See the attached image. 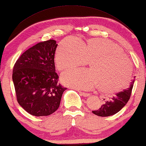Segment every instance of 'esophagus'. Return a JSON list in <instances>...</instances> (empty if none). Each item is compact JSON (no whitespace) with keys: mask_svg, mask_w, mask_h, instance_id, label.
Here are the masks:
<instances>
[{"mask_svg":"<svg viewBox=\"0 0 146 146\" xmlns=\"http://www.w3.org/2000/svg\"><path fill=\"white\" fill-rule=\"evenodd\" d=\"M78 92H79V93L82 95V96H83L84 97H87L90 95L89 93H87V92H82V91H78Z\"/></svg>","mask_w":146,"mask_h":146,"instance_id":"34e87169","label":"esophagus"}]
</instances>
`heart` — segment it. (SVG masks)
<instances>
[{"label":"heart","instance_id":"b5f03b06","mask_svg":"<svg viewBox=\"0 0 146 146\" xmlns=\"http://www.w3.org/2000/svg\"><path fill=\"white\" fill-rule=\"evenodd\" d=\"M89 60V70L64 74L62 80L78 89L98 86L101 92L118 93L131 80L132 65L117 44L105 39H89L77 43L68 38L61 41L56 50L55 61L60 72L74 70Z\"/></svg>","mask_w":146,"mask_h":146}]
</instances>
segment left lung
<instances>
[{
	"label": "left lung",
	"mask_w": 146,
	"mask_h": 146,
	"mask_svg": "<svg viewBox=\"0 0 146 146\" xmlns=\"http://www.w3.org/2000/svg\"><path fill=\"white\" fill-rule=\"evenodd\" d=\"M134 82L135 80H131L128 88L115 94V96L111 98H110V99L106 101L98 110L92 111V113L101 117H107L114 115L119 112L130 98Z\"/></svg>",
	"instance_id": "left-lung-1"
}]
</instances>
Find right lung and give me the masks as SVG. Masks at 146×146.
Instances as JSON below:
<instances>
[{
    "instance_id": "obj_1",
    "label": "right lung",
    "mask_w": 146,
    "mask_h": 146,
    "mask_svg": "<svg viewBox=\"0 0 146 146\" xmlns=\"http://www.w3.org/2000/svg\"><path fill=\"white\" fill-rule=\"evenodd\" d=\"M56 41L40 42L21 55L14 65L13 81L17 102L35 116H47L56 111L67 88L58 83L54 57Z\"/></svg>"
}]
</instances>
